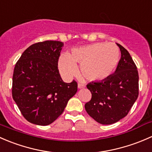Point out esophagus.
Returning a JSON list of instances; mask_svg holds the SVG:
<instances>
[{
	"instance_id": "esophagus-1",
	"label": "esophagus",
	"mask_w": 152,
	"mask_h": 152,
	"mask_svg": "<svg viewBox=\"0 0 152 152\" xmlns=\"http://www.w3.org/2000/svg\"><path fill=\"white\" fill-rule=\"evenodd\" d=\"M78 88H83L85 87V85L83 83H78Z\"/></svg>"
}]
</instances>
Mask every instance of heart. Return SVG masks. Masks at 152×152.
<instances>
[{"instance_id":"obj_1","label":"heart","mask_w":152,"mask_h":152,"mask_svg":"<svg viewBox=\"0 0 152 152\" xmlns=\"http://www.w3.org/2000/svg\"><path fill=\"white\" fill-rule=\"evenodd\" d=\"M120 51L113 43L99 42L72 50L71 54L61 55L58 67L66 77H71L81 65L83 75L88 80L101 81L107 79L115 70L119 61Z\"/></svg>"}]
</instances>
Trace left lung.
<instances>
[{
  "label": "left lung",
  "instance_id": "8db88e82",
  "mask_svg": "<svg viewBox=\"0 0 152 152\" xmlns=\"http://www.w3.org/2000/svg\"><path fill=\"white\" fill-rule=\"evenodd\" d=\"M121 51L115 73L99 82H91L86 87L91 99L86 103L89 115L102 124H112L126 116L139 94L138 72L129 52L119 44Z\"/></svg>",
  "mask_w": 152,
  "mask_h": 152
}]
</instances>
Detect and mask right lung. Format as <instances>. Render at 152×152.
I'll use <instances>...</instances> for the list:
<instances>
[{
  "label": "right lung",
  "instance_id": "add662e5",
  "mask_svg": "<svg viewBox=\"0 0 152 152\" xmlns=\"http://www.w3.org/2000/svg\"><path fill=\"white\" fill-rule=\"evenodd\" d=\"M64 42H38L28 48L18 61L12 78V97L29 122L46 126L62 114L77 91V83H66L58 62Z\"/></svg>",
  "mask_w": 152,
  "mask_h": 152
}]
</instances>
